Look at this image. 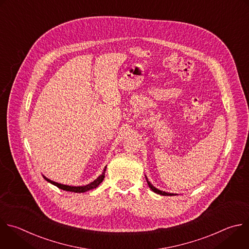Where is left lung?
<instances>
[{
    "label": "left lung",
    "mask_w": 249,
    "mask_h": 249,
    "mask_svg": "<svg viewBox=\"0 0 249 249\" xmlns=\"http://www.w3.org/2000/svg\"><path fill=\"white\" fill-rule=\"evenodd\" d=\"M145 179H146V182H147V185H148V187L154 192V193H156V194H158V195H161V196H176V195H174V194H169V193H165V192H162V191H160V190H158V189H156V188H154L151 184H150V182L147 180V178L145 177Z\"/></svg>",
    "instance_id": "1"
}]
</instances>
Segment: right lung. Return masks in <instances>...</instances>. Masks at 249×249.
<instances>
[{
  "mask_svg": "<svg viewBox=\"0 0 249 249\" xmlns=\"http://www.w3.org/2000/svg\"><path fill=\"white\" fill-rule=\"evenodd\" d=\"M106 170H107V167H105L103 174H102L98 179H96V180H95L94 182H92L91 184H89V185H87V186H83V187H71V186L61 185V184L55 183V182H53V181H51L50 179H48V178H46V177H44V178H45V180H46V181H48L49 183H51V184H53V185L56 186L57 188H59V189L63 190V191L72 192V193H85V192H87V191H90V190L96 189V188H97V187H98V186H99V185L104 181V179H105V174H106Z\"/></svg>",
  "mask_w": 249,
  "mask_h": 249,
  "instance_id": "add662e5",
  "label": "right lung"
}]
</instances>
